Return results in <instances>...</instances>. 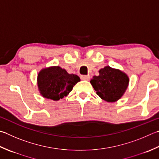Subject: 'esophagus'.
<instances>
[{"label":"esophagus","instance_id":"1","mask_svg":"<svg viewBox=\"0 0 159 159\" xmlns=\"http://www.w3.org/2000/svg\"><path fill=\"white\" fill-rule=\"evenodd\" d=\"M80 79L84 80H89L90 76L89 75H81L80 76Z\"/></svg>","mask_w":159,"mask_h":159}]
</instances>
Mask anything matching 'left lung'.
Masks as SVG:
<instances>
[{
    "instance_id": "1",
    "label": "left lung",
    "mask_w": 159,
    "mask_h": 159,
    "mask_svg": "<svg viewBox=\"0 0 159 159\" xmlns=\"http://www.w3.org/2000/svg\"><path fill=\"white\" fill-rule=\"evenodd\" d=\"M96 94L107 102L119 100L128 86L129 78L123 71L106 66L90 80Z\"/></svg>"
}]
</instances>
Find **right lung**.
Instances as JSON below:
<instances>
[{
    "mask_svg": "<svg viewBox=\"0 0 159 159\" xmlns=\"http://www.w3.org/2000/svg\"><path fill=\"white\" fill-rule=\"evenodd\" d=\"M80 80V78L76 74H68L59 66L45 68L38 74L40 94L53 101H58L66 96Z\"/></svg>",
    "mask_w": 159,
    "mask_h": 159,
    "instance_id": "add662e5",
    "label": "right lung"
}]
</instances>
